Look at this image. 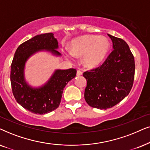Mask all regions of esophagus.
Listing matches in <instances>:
<instances>
[{
    "label": "esophagus",
    "mask_w": 150,
    "mask_h": 150,
    "mask_svg": "<svg viewBox=\"0 0 150 150\" xmlns=\"http://www.w3.org/2000/svg\"><path fill=\"white\" fill-rule=\"evenodd\" d=\"M81 75H82V71H80V70H78L77 71V76H81Z\"/></svg>",
    "instance_id": "obj_1"
}]
</instances>
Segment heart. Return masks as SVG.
Wrapping results in <instances>:
<instances>
[{
	"label": "heart",
	"mask_w": 150,
	"mask_h": 150,
	"mask_svg": "<svg viewBox=\"0 0 150 150\" xmlns=\"http://www.w3.org/2000/svg\"><path fill=\"white\" fill-rule=\"evenodd\" d=\"M106 38L87 35L73 40L71 43V52L74 56L82 57L87 67H95L104 60L110 49Z\"/></svg>",
	"instance_id": "obj_1"
}]
</instances>
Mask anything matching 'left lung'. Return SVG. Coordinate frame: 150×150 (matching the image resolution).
Wrapping results in <instances>:
<instances>
[{"mask_svg": "<svg viewBox=\"0 0 150 150\" xmlns=\"http://www.w3.org/2000/svg\"><path fill=\"white\" fill-rule=\"evenodd\" d=\"M113 51L102 64L83 73L86 79L84 98L90 106L106 110L117 105L130 92L134 79V58L123 39L108 34Z\"/></svg>", "mask_w": 150, "mask_h": 150, "instance_id": "left-lung-1", "label": "left lung"}]
</instances>
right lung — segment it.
I'll list each match as a JSON object with an SVG mask.
<instances>
[{
	"label": "right lung",
	"mask_w": 150,
	"mask_h": 150,
	"mask_svg": "<svg viewBox=\"0 0 150 150\" xmlns=\"http://www.w3.org/2000/svg\"><path fill=\"white\" fill-rule=\"evenodd\" d=\"M58 42L52 33L35 35L18 47L11 65L12 93L21 106L35 114L49 113L57 108L60 103L63 90L69 81L76 76L75 69L55 70L49 80L40 88H32L27 83L24 69L29 57L42 50L61 55L56 50Z\"/></svg>",
	"instance_id": "obj_1"
}]
</instances>
